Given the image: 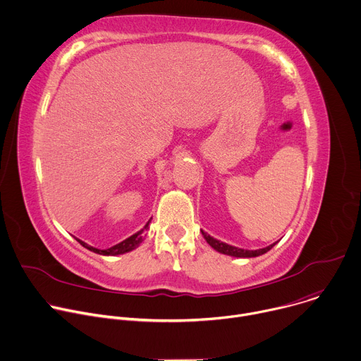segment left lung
<instances>
[{
    "label": "left lung",
    "instance_id": "1",
    "mask_svg": "<svg viewBox=\"0 0 361 361\" xmlns=\"http://www.w3.org/2000/svg\"><path fill=\"white\" fill-rule=\"evenodd\" d=\"M201 233H202L205 241H207L216 251H219V252H221V254L231 255V257H243V259H250V257L262 255V254L267 252L269 250H271V248L277 244V241H276V243H273V244H270L269 247H264V248H259V250H244V248H238V247L226 244V243H223V241H219V240H216L214 237L209 235L207 233H204V231H201Z\"/></svg>",
    "mask_w": 361,
    "mask_h": 361
}]
</instances>
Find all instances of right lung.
<instances>
[{
    "label": "right lung",
    "instance_id": "right-lung-1",
    "mask_svg": "<svg viewBox=\"0 0 361 361\" xmlns=\"http://www.w3.org/2000/svg\"><path fill=\"white\" fill-rule=\"evenodd\" d=\"M149 221H151V220H149ZM149 221L145 224L144 228L148 227ZM142 231H144V230H141V231L133 234L131 237L126 238L124 241H121V243H118V244H116V245H113V247H110V248H107V250H99V248L91 247V245H88L87 243H84V241H81V240H78V238H77V241H78L82 247L88 248L90 251H94V252H97V254H102V255H118V254H124V252H128V251L137 248V247L141 244V241H142V235H141Z\"/></svg>",
    "mask_w": 361,
    "mask_h": 361
}]
</instances>
